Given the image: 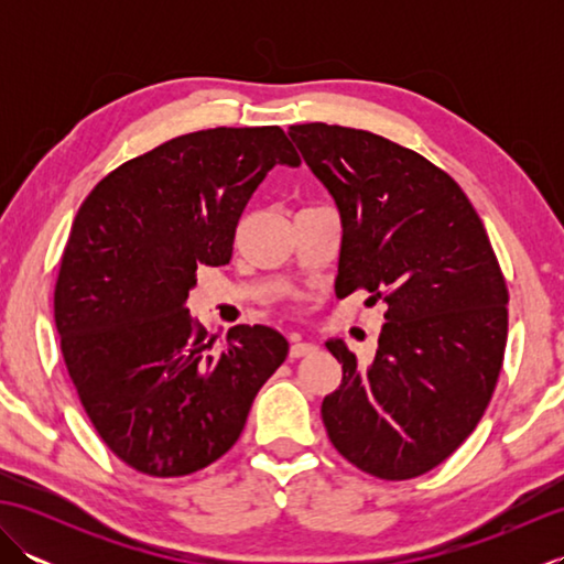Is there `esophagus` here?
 <instances>
[{"mask_svg":"<svg viewBox=\"0 0 564 564\" xmlns=\"http://www.w3.org/2000/svg\"><path fill=\"white\" fill-rule=\"evenodd\" d=\"M317 349V346L315 344H310V341H293L291 344V358H303V356H310V354H313Z\"/></svg>","mask_w":564,"mask_h":564,"instance_id":"esophagus-1","label":"esophagus"}]
</instances>
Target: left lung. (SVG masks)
I'll use <instances>...</instances> for the list:
<instances>
[{"instance_id": "8db88e82", "label": "left lung", "mask_w": 564, "mask_h": 564, "mask_svg": "<svg viewBox=\"0 0 564 564\" xmlns=\"http://www.w3.org/2000/svg\"><path fill=\"white\" fill-rule=\"evenodd\" d=\"M291 140L341 215L337 295L388 303L368 366L329 339L341 386L322 402L329 441L380 480L434 470L480 422L505 361L509 291L463 188L368 130L303 123Z\"/></svg>"}]
</instances>
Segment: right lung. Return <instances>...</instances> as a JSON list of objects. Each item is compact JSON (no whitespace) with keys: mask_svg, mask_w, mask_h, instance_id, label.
Instances as JSON below:
<instances>
[{"mask_svg":"<svg viewBox=\"0 0 564 564\" xmlns=\"http://www.w3.org/2000/svg\"><path fill=\"white\" fill-rule=\"evenodd\" d=\"M275 164L301 166L279 126L178 135L104 176L72 223L55 283L59 349L89 422L142 475L218 460L289 356L263 325L232 327L218 349L186 307L198 267L230 261Z\"/></svg>","mask_w":564,"mask_h":564,"instance_id":"1","label":"right lung"}]
</instances>
